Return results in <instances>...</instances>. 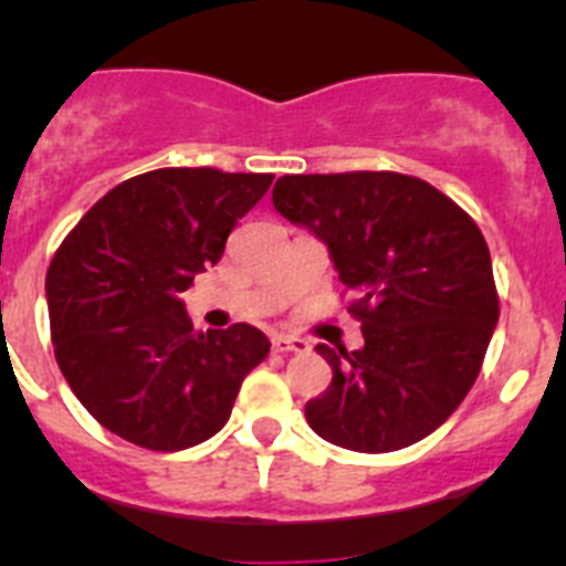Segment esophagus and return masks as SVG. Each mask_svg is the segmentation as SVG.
Instances as JSON below:
<instances>
[{"mask_svg":"<svg viewBox=\"0 0 566 566\" xmlns=\"http://www.w3.org/2000/svg\"><path fill=\"white\" fill-rule=\"evenodd\" d=\"M272 348L277 354H306L308 343L303 337H292V334H274Z\"/></svg>","mask_w":566,"mask_h":566,"instance_id":"obj_1","label":"esophagus"}]
</instances>
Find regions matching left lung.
I'll list each match as a JSON object with an SVG mask.
<instances>
[{"instance_id": "obj_1", "label": "left lung", "mask_w": 566, "mask_h": 566, "mask_svg": "<svg viewBox=\"0 0 566 566\" xmlns=\"http://www.w3.org/2000/svg\"><path fill=\"white\" fill-rule=\"evenodd\" d=\"M283 218L326 240L365 345L319 343L332 385L306 405L312 431L359 453L419 442L457 411L482 371L499 292L476 221L402 172L283 175Z\"/></svg>"}]
</instances>
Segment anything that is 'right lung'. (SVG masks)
<instances>
[{"instance_id": "right-lung-1", "label": "right lung", "mask_w": 566, "mask_h": 566, "mask_svg": "<svg viewBox=\"0 0 566 566\" xmlns=\"http://www.w3.org/2000/svg\"><path fill=\"white\" fill-rule=\"evenodd\" d=\"M272 178L214 167L135 175L56 249L44 280L56 363L115 437L161 453L207 442L266 359V334L249 323L195 332L178 294L223 258L229 232Z\"/></svg>"}]
</instances>
